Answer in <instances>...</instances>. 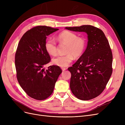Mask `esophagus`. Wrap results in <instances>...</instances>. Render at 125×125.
Wrapping results in <instances>:
<instances>
[{"instance_id":"34e87169","label":"esophagus","mask_w":125,"mask_h":125,"mask_svg":"<svg viewBox=\"0 0 125 125\" xmlns=\"http://www.w3.org/2000/svg\"><path fill=\"white\" fill-rule=\"evenodd\" d=\"M61 68H62V71H65V70L66 69V68H65V67H62Z\"/></svg>"}]
</instances>
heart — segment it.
<instances>
[{
    "label": "heart",
    "mask_w": 125,
    "mask_h": 125,
    "mask_svg": "<svg viewBox=\"0 0 125 125\" xmlns=\"http://www.w3.org/2000/svg\"><path fill=\"white\" fill-rule=\"evenodd\" d=\"M57 40L61 44L67 45L66 55H60L54 58L52 62L54 65L65 67L68 66L74 59V57H80L82 55L86 47V40L83 37L78 36L77 34L69 31L60 33ZM45 48L48 54L55 56L57 54V46L55 41L48 39L45 44Z\"/></svg>",
    "instance_id": "obj_1"
}]
</instances>
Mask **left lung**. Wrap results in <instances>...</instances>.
I'll return each mask as SVG.
<instances>
[{"label":"left lung","instance_id":"8db88e82","mask_svg":"<svg viewBox=\"0 0 125 125\" xmlns=\"http://www.w3.org/2000/svg\"><path fill=\"white\" fill-rule=\"evenodd\" d=\"M65 29L88 34L84 53L72 67L70 87L73 95L81 100L94 99L102 93L112 73L113 55L104 32L90 25Z\"/></svg>","mask_w":125,"mask_h":125}]
</instances>
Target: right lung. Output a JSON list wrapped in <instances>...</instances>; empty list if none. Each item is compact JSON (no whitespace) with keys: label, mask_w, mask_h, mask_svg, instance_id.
<instances>
[{"label":"right lung","mask_w":125,"mask_h":125,"mask_svg":"<svg viewBox=\"0 0 125 125\" xmlns=\"http://www.w3.org/2000/svg\"><path fill=\"white\" fill-rule=\"evenodd\" d=\"M58 30L35 26L24 34L18 44L15 55L17 78L25 92L34 99L41 101L50 96L62 73L55 65L43 68L51 60L45 48L47 36Z\"/></svg>","instance_id":"1"}]
</instances>
